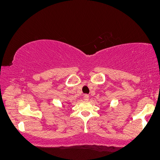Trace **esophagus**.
I'll list each match as a JSON object with an SVG mask.
<instances>
[{"mask_svg":"<svg viewBox=\"0 0 160 160\" xmlns=\"http://www.w3.org/2000/svg\"><path fill=\"white\" fill-rule=\"evenodd\" d=\"M83 99H84V101H88V99H89V95L88 94H84Z\"/></svg>","mask_w":160,"mask_h":160,"instance_id":"obj_1","label":"esophagus"}]
</instances>
